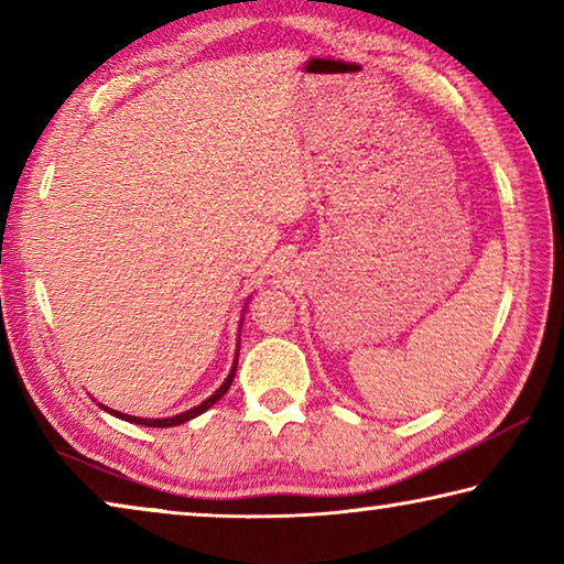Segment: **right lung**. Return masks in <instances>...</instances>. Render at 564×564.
Segmentation results:
<instances>
[{"label":"right lung","instance_id":"obj_1","mask_svg":"<svg viewBox=\"0 0 564 564\" xmlns=\"http://www.w3.org/2000/svg\"><path fill=\"white\" fill-rule=\"evenodd\" d=\"M236 366H238V348H236V358H234V366H231V370H228V376H226V380L221 383V388L216 390L214 395H208L202 405H194L191 410H186V413H178V415H171V417H137V415H127V413H119V410H111V408H104L107 410V413H111V415H117V417H121V420H127V423H137V425H147V427H174V425H181V423H186V420H191V417H196V415H202V413H206L208 408H212L216 400H221L224 395H226V390L231 388V383H234V376H236Z\"/></svg>","mask_w":564,"mask_h":564}]
</instances>
